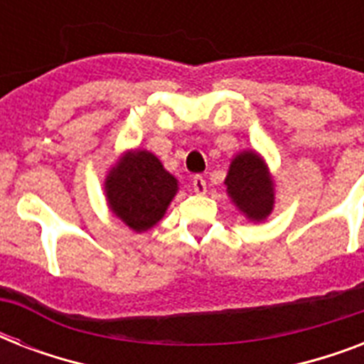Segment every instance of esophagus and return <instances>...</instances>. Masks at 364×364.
<instances>
[{
  "label": "esophagus",
  "instance_id": "34e87169",
  "mask_svg": "<svg viewBox=\"0 0 364 364\" xmlns=\"http://www.w3.org/2000/svg\"><path fill=\"white\" fill-rule=\"evenodd\" d=\"M193 188L196 194H205V179L202 176H194L193 177Z\"/></svg>",
  "mask_w": 364,
  "mask_h": 364
}]
</instances>
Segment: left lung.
Returning <instances> with one entry per match:
<instances>
[{"label": "left lung", "instance_id": "obj_1", "mask_svg": "<svg viewBox=\"0 0 364 364\" xmlns=\"http://www.w3.org/2000/svg\"><path fill=\"white\" fill-rule=\"evenodd\" d=\"M225 185L234 205L249 221H264L274 210V179L255 151H242L234 156Z\"/></svg>", "mask_w": 364, "mask_h": 364}]
</instances>
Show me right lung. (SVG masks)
I'll list each match as a JSON object with an SVG mask.
<instances>
[{"label": "right lung", "mask_w": 364, "mask_h": 364, "mask_svg": "<svg viewBox=\"0 0 364 364\" xmlns=\"http://www.w3.org/2000/svg\"><path fill=\"white\" fill-rule=\"evenodd\" d=\"M111 211L136 232L153 228L177 193V179L153 153L128 151L105 177Z\"/></svg>", "instance_id": "add662e5"}]
</instances>
